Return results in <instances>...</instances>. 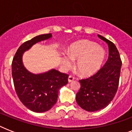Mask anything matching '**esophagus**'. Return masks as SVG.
<instances>
[{
	"label": "esophagus",
	"mask_w": 132,
	"mask_h": 132,
	"mask_svg": "<svg viewBox=\"0 0 132 132\" xmlns=\"http://www.w3.org/2000/svg\"><path fill=\"white\" fill-rule=\"evenodd\" d=\"M75 78L73 77L72 76H71V75H70V76H68V82L70 83V82H72V81L74 80Z\"/></svg>",
	"instance_id": "obj_1"
}]
</instances>
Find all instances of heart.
<instances>
[{"mask_svg":"<svg viewBox=\"0 0 132 132\" xmlns=\"http://www.w3.org/2000/svg\"><path fill=\"white\" fill-rule=\"evenodd\" d=\"M106 57L105 50L95 42L80 40L72 44L68 48V55L62 58V66L65 69L72 66V60L77 61L76 67L83 76H91L100 70Z\"/></svg>","mask_w":132,"mask_h":132,"instance_id":"b5f03b06","label":"heart"}]
</instances>
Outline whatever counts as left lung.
Wrapping results in <instances>:
<instances>
[{
	"mask_svg": "<svg viewBox=\"0 0 132 132\" xmlns=\"http://www.w3.org/2000/svg\"><path fill=\"white\" fill-rule=\"evenodd\" d=\"M109 46V57L98 72L86 79L79 80L81 87L76 94L77 104L88 112L105 108L112 101L119 86L122 62L114 43L98 35Z\"/></svg>",
	"mask_w": 132,
	"mask_h": 132,
	"instance_id": "8db88e82",
	"label": "left lung"
}]
</instances>
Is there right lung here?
<instances>
[{"label":"right lung","mask_w":132,"mask_h":132,"mask_svg":"<svg viewBox=\"0 0 132 132\" xmlns=\"http://www.w3.org/2000/svg\"><path fill=\"white\" fill-rule=\"evenodd\" d=\"M52 34L39 35L22 44L12 61V77L15 92L24 106L35 112L49 110L57 101L59 90L67 84L68 75L52 68L35 74L24 66L22 56L38 42L49 40Z\"/></svg>","instance_id":"right-lung-1"}]
</instances>
